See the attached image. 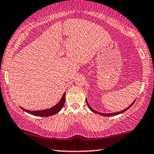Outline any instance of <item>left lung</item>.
<instances>
[{
	"label": "left lung",
	"mask_w": 154,
	"mask_h": 154,
	"mask_svg": "<svg viewBox=\"0 0 154 154\" xmlns=\"http://www.w3.org/2000/svg\"><path fill=\"white\" fill-rule=\"evenodd\" d=\"M135 101H136V100H135ZM135 101H134V102L132 103L129 106H128V107L127 108V109H125V110H123V111H120V112H117V113H98V112H97V111H95V110H94V109H92V108L91 107L90 105L88 104V102H87V100H86V102L87 105H88V106L89 109H90L92 111L94 112V113H98V114H100V115H101V116H116V115H118V114L122 113H124V112H125L126 111H127V110H128V109H129V108L131 107L132 105L134 104V103H135Z\"/></svg>",
	"instance_id": "obj_1"
}]
</instances>
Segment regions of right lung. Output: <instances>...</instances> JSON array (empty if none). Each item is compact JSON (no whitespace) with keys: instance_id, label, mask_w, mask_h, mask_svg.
<instances>
[{"instance_id":"obj_1","label":"right lung","mask_w":154,"mask_h":154,"mask_svg":"<svg viewBox=\"0 0 154 154\" xmlns=\"http://www.w3.org/2000/svg\"><path fill=\"white\" fill-rule=\"evenodd\" d=\"M65 95H66V93H64L62 98H61L60 100V102H59L57 105H55L54 106L51 108V109H49L47 110H43V111H28V110L25 109L22 107H20V109H22L24 111L27 112V113L32 114V115H34V116H36L48 117V116H52V115L58 113V112L60 111L61 109H62V107L63 106L64 102H65V100H66Z\"/></svg>"}]
</instances>
